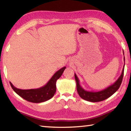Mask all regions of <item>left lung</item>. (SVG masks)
Masks as SVG:
<instances>
[{"label":"left lung","instance_id":"obj_1","mask_svg":"<svg viewBox=\"0 0 131 131\" xmlns=\"http://www.w3.org/2000/svg\"><path fill=\"white\" fill-rule=\"evenodd\" d=\"M123 54L124 51H123ZM124 65L123 67V69L122 70V73L120 76L117 80L112 85L108 86L105 89H104L100 91L94 92V91H88L84 89L80 84L79 80L78 77H77L76 73L74 74V78L76 81V88L77 92L82 99L84 100L91 102H101L105 100L108 97L112 96L114 94L117 90H118L121 85V84L123 80V76H124V66H125V57H124Z\"/></svg>","mask_w":131,"mask_h":131}]
</instances>
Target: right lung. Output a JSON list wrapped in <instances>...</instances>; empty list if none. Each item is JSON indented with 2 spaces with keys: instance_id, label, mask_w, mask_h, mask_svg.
Returning a JSON list of instances; mask_svg holds the SVG:
<instances>
[{
  "instance_id": "1",
  "label": "right lung",
  "mask_w": 131,
  "mask_h": 131,
  "mask_svg": "<svg viewBox=\"0 0 131 131\" xmlns=\"http://www.w3.org/2000/svg\"><path fill=\"white\" fill-rule=\"evenodd\" d=\"M65 69L66 67L65 66L58 70L47 83L40 88L36 89L21 90L15 87L13 84L10 82L11 87L19 96L26 101L32 103L44 102L52 98L56 92L57 80L60 78Z\"/></svg>"
}]
</instances>
